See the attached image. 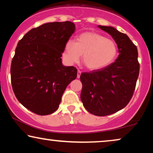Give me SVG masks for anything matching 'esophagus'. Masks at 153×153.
<instances>
[{
    "instance_id": "34e87169",
    "label": "esophagus",
    "mask_w": 153,
    "mask_h": 153,
    "mask_svg": "<svg viewBox=\"0 0 153 153\" xmlns=\"http://www.w3.org/2000/svg\"><path fill=\"white\" fill-rule=\"evenodd\" d=\"M81 71H78V72H77V78H80V76H81Z\"/></svg>"
}]
</instances>
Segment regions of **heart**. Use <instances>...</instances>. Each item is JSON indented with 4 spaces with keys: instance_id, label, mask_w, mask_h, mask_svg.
<instances>
[{
    "instance_id": "1",
    "label": "heart",
    "mask_w": 153,
    "mask_h": 153,
    "mask_svg": "<svg viewBox=\"0 0 153 153\" xmlns=\"http://www.w3.org/2000/svg\"><path fill=\"white\" fill-rule=\"evenodd\" d=\"M87 69L100 70L113 62L118 55V47L112 39L101 33L86 31L76 37V42L68 40L65 45L64 56L69 64H74L80 59Z\"/></svg>"
}]
</instances>
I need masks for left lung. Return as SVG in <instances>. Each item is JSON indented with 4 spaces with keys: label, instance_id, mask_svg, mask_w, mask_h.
Returning <instances> with one entry per match:
<instances>
[{
    "label": "left lung",
    "instance_id": "8db88e82",
    "mask_svg": "<svg viewBox=\"0 0 153 153\" xmlns=\"http://www.w3.org/2000/svg\"><path fill=\"white\" fill-rule=\"evenodd\" d=\"M116 42L118 57L100 70L83 72L81 100L85 109L97 116L114 114L130 101L139 74L137 48L125 33L111 26H98Z\"/></svg>",
    "mask_w": 153,
    "mask_h": 153
}]
</instances>
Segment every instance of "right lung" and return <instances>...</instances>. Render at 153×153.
I'll return each instance as SVG.
<instances>
[{
	"label": "right lung",
	"instance_id": "obj_1",
	"mask_svg": "<svg viewBox=\"0 0 153 153\" xmlns=\"http://www.w3.org/2000/svg\"><path fill=\"white\" fill-rule=\"evenodd\" d=\"M75 31L71 22L46 23L19 40L12 58L11 81L19 102L37 115L55 112L66 88L77 76L62 63L65 45Z\"/></svg>",
	"mask_w": 153,
	"mask_h": 153
}]
</instances>
